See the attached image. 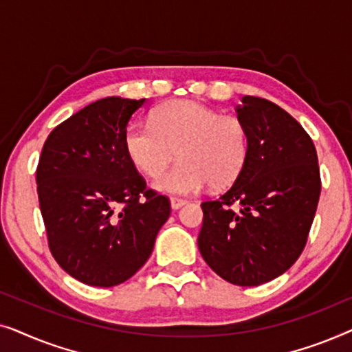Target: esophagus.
I'll list each match as a JSON object with an SVG mask.
<instances>
[{
    "label": "esophagus",
    "mask_w": 352,
    "mask_h": 352,
    "mask_svg": "<svg viewBox=\"0 0 352 352\" xmlns=\"http://www.w3.org/2000/svg\"><path fill=\"white\" fill-rule=\"evenodd\" d=\"M187 201L184 199H177V197H171V208L173 210H179L181 206H184Z\"/></svg>",
    "instance_id": "esophagus-1"
}]
</instances>
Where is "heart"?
<instances>
[{
	"label": "heart",
	"mask_w": 352,
	"mask_h": 352,
	"mask_svg": "<svg viewBox=\"0 0 352 352\" xmlns=\"http://www.w3.org/2000/svg\"><path fill=\"white\" fill-rule=\"evenodd\" d=\"M151 122L129 124L124 148L148 177L162 175L176 152L179 163L153 182L157 190L190 195L206 184L223 189L245 168L250 139L237 117L219 115L194 100H171L152 113Z\"/></svg>",
	"instance_id": "obj_1"
}]
</instances>
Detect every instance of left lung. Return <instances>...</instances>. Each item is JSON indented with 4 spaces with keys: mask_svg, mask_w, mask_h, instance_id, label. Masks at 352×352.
<instances>
[{
    "mask_svg": "<svg viewBox=\"0 0 352 352\" xmlns=\"http://www.w3.org/2000/svg\"><path fill=\"white\" fill-rule=\"evenodd\" d=\"M235 112L248 131L247 163L228 192L201 204L197 243L219 277L256 287L300 258L319 204L320 173L309 134L277 104L243 96Z\"/></svg>",
    "mask_w": 352,
    "mask_h": 352,
    "instance_id": "1",
    "label": "left lung"
}]
</instances>
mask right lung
I'll list each match as a JSON object with an SVG mask.
<instances>
[{
  "mask_svg": "<svg viewBox=\"0 0 352 352\" xmlns=\"http://www.w3.org/2000/svg\"><path fill=\"white\" fill-rule=\"evenodd\" d=\"M144 104L96 100L52 129L43 146L36 184L47 243L57 264L86 285L133 277L170 218V200L147 189L124 148L129 120Z\"/></svg>",
  "mask_w": 352,
  "mask_h": 352,
  "instance_id": "obj_1",
  "label": "right lung"
}]
</instances>
